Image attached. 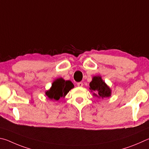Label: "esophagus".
Segmentation results:
<instances>
[{
    "label": "esophagus",
    "instance_id": "obj_1",
    "mask_svg": "<svg viewBox=\"0 0 149 149\" xmlns=\"http://www.w3.org/2000/svg\"><path fill=\"white\" fill-rule=\"evenodd\" d=\"M77 86H79V87H82V86H83V83L81 82H78V83H77Z\"/></svg>",
    "mask_w": 149,
    "mask_h": 149
}]
</instances>
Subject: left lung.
Masks as SVG:
<instances>
[{"label":"left lung","instance_id":"obj_1","mask_svg":"<svg viewBox=\"0 0 149 149\" xmlns=\"http://www.w3.org/2000/svg\"><path fill=\"white\" fill-rule=\"evenodd\" d=\"M90 89L93 92V95L99 98H106L111 96V90L100 77H94L90 83Z\"/></svg>","mask_w":149,"mask_h":149}]
</instances>
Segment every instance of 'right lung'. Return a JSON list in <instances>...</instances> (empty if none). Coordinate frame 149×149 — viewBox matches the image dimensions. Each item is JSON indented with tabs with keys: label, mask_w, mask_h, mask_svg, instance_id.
Returning a JSON list of instances; mask_svg holds the SVG:
<instances>
[{
	"label": "right lung",
	"mask_w": 149,
	"mask_h": 149,
	"mask_svg": "<svg viewBox=\"0 0 149 149\" xmlns=\"http://www.w3.org/2000/svg\"><path fill=\"white\" fill-rule=\"evenodd\" d=\"M74 88V85L69 80L65 81L62 78H60L55 80L52 83V88L50 90L47 91L46 95L50 99V100H59L63 96L66 95L69 90Z\"/></svg>",
	"instance_id": "obj_1"
}]
</instances>
